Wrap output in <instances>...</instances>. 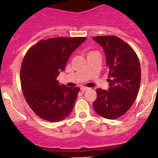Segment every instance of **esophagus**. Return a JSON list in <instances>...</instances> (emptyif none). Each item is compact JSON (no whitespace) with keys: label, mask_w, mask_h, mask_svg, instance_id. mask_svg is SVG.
I'll return each mask as SVG.
<instances>
[{"label":"esophagus","mask_w":158,"mask_h":158,"mask_svg":"<svg viewBox=\"0 0 158 158\" xmlns=\"http://www.w3.org/2000/svg\"><path fill=\"white\" fill-rule=\"evenodd\" d=\"M89 88L87 87H85V86H82V87H81V90L82 92H85L87 91V90H89Z\"/></svg>","instance_id":"esophagus-1"}]
</instances>
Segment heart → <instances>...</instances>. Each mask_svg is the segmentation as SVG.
<instances>
[{"label": "heart", "mask_w": 158, "mask_h": 158, "mask_svg": "<svg viewBox=\"0 0 158 158\" xmlns=\"http://www.w3.org/2000/svg\"><path fill=\"white\" fill-rule=\"evenodd\" d=\"M91 52H93V51H91ZM91 52H89V53H91Z\"/></svg>", "instance_id": "heart-1"}]
</instances>
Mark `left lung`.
I'll return each instance as SVG.
<instances>
[{
	"mask_svg": "<svg viewBox=\"0 0 158 158\" xmlns=\"http://www.w3.org/2000/svg\"><path fill=\"white\" fill-rule=\"evenodd\" d=\"M93 39L105 52L110 85L108 91L96 89L97 97L93 107L100 116L115 119L131 108L138 96L141 83L140 62L133 48L117 36Z\"/></svg>",
	"mask_w": 158,
	"mask_h": 158,
	"instance_id": "left-lung-1",
	"label": "left lung"
}]
</instances>
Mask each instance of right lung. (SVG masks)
I'll return each mask as SVG.
<instances>
[{"mask_svg":"<svg viewBox=\"0 0 158 158\" xmlns=\"http://www.w3.org/2000/svg\"><path fill=\"white\" fill-rule=\"evenodd\" d=\"M85 37L40 40L25 54L20 84L29 107L44 120L59 122L70 114L80 88L59 85L56 80L67 61Z\"/></svg>","mask_w":158,"mask_h":158,"instance_id":"obj_1","label":"right lung"}]
</instances>
